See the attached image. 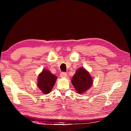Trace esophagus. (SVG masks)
Instances as JSON below:
<instances>
[{"label":"esophagus","instance_id":"esophagus-1","mask_svg":"<svg viewBox=\"0 0 131 131\" xmlns=\"http://www.w3.org/2000/svg\"><path fill=\"white\" fill-rule=\"evenodd\" d=\"M60 77L61 78H66L67 77V74L65 73V72H62V73L60 74Z\"/></svg>","mask_w":131,"mask_h":131}]
</instances>
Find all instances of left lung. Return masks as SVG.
<instances>
[{"mask_svg": "<svg viewBox=\"0 0 131 131\" xmlns=\"http://www.w3.org/2000/svg\"><path fill=\"white\" fill-rule=\"evenodd\" d=\"M71 83L77 92L82 94L91 88L93 84V79L88 71L84 68H80L72 78Z\"/></svg>", "mask_w": 131, "mask_h": 131, "instance_id": "1", "label": "left lung"}]
</instances>
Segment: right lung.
<instances>
[{"label": "right lung", "mask_w": 131, "mask_h": 131, "mask_svg": "<svg viewBox=\"0 0 131 131\" xmlns=\"http://www.w3.org/2000/svg\"><path fill=\"white\" fill-rule=\"evenodd\" d=\"M56 80V76L47 69H44L38 76V87L44 94H47L51 91Z\"/></svg>", "instance_id": "obj_1"}]
</instances>
